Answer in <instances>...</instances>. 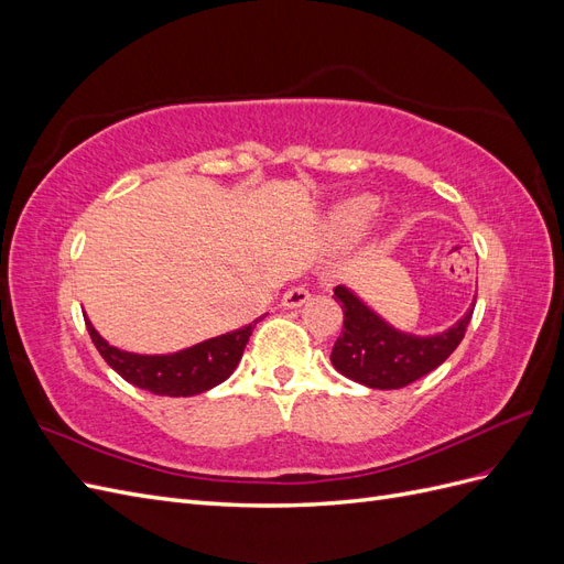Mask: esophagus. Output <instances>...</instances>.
Wrapping results in <instances>:
<instances>
[{"label":"esophagus","instance_id":"esophagus-1","mask_svg":"<svg viewBox=\"0 0 564 564\" xmlns=\"http://www.w3.org/2000/svg\"><path fill=\"white\" fill-rule=\"evenodd\" d=\"M311 299V292L308 289H303V286H294V289H289V292L282 296V305L284 308H301V305Z\"/></svg>","mask_w":564,"mask_h":564}]
</instances>
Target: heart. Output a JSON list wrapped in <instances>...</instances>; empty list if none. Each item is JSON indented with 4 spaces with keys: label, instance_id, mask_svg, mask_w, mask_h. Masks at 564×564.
<instances>
[{
    "label": "heart",
    "instance_id": "obj_1",
    "mask_svg": "<svg viewBox=\"0 0 564 564\" xmlns=\"http://www.w3.org/2000/svg\"><path fill=\"white\" fill-rule=\"evenodd\" d=\"M377 212H379V202L369 195L346 199L344 204H338L332 214V230L338 240L352 242L369 228Z\"/></svg>",
    "mask_w": 564,
    "mask_h": 564
}]
</instances>
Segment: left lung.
I'll return each instance as SVG.
<instances>
[{
    "label": "left lung",
    "mask_w": 564,
    "mask_h": 564,
    "mask_svg": "<svg viewBox=\"0 0 564 564\" xmlns=\"http://www.w3.org/2000/svg\"><path fill=\"white\" fill-rule=\"evenodd\" d=\"M334 299L344 308V332L336 338L332 365L350 381L367 388L398 390L437 369L466 336L475 303L454 327L435 336L392 329L350 289L336 286Z\"/></svg>",
    "instance_id": "left-lung-1"
}]
</instances>
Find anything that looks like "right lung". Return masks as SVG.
<instances>
[{
	"label": "right lung",
	"mask_w": 564,
	"mask_h": 564,
	"mask_svg": "<svg viewBox=\"0 0 564 564\" xmlns=\"http://www.w3.org/2000/svg\"><path fill=\"white\" fill-rule=\"evenodd\" d=\"M259 319H253L242 329L202 340V344L174 355H135L108 346V340L100 338L94 324L84 317L96 350L119 377L135 388L166 398H191L224 383L240 362L247 340Z\"/></svg>",
	"instance_id": "obj_1"
}]
</instances>
